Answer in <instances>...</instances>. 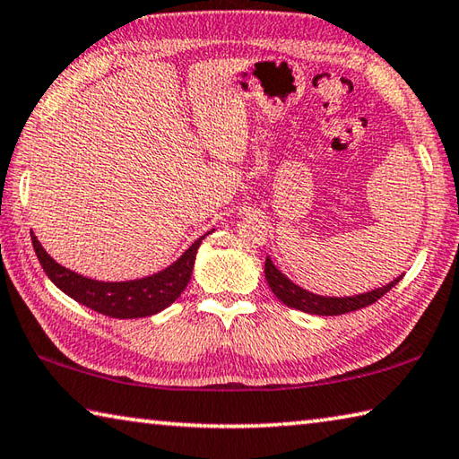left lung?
<instances>
[{"mask_svg": "<svg viewBox=\"0 0 459 459\" xmlns=\"http://www.w3.org/2000/svg\"><path fill=\"white\" fill-rule=\"evenodd\" d=\"M265 277L267 283L279 299L283 301L285 306L299 309V312H307V314H316V316H340V314H348V312H356V309H362L370 304H375L385 293H388L397 285L403 275L394 279L380 290H372L368 293L362 295H354V298H322V295L309 293L306 290H301L295 283H291L281 271H279L271 259L267 257L265 261Z\"/></svg>", "mask_w": 459, "mask_h": 459, "instance_id": "1", "label": "left lung"}]
</instances>
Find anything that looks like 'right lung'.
Returning <instances> with one entry per match:
<instances>
[{
	"label": "right lung",
	"mask_w": 459,
	"mask_h": 459,
	"mask_svg": "<svg viewBox=\"0 0 459 459\" xmlns=\"http://www.w3.org/2000/svg\"><path fill=\"white\" fill-rule=\"evenodd\" d=\"M202 238L204 237L194 240L192 247L174 263V265L160 271V273L145 279H137V281L103 283L95 281V279H87L74 273V271H68L58 265V263L44 251L32 232L36 257L40 261L44 273L50 277V281L56 285L58 290L71 295V298L74 301H79V304L95 309L99 314L108 317H123V320L153 316L180 298L186 285L190 283L194 259H196V251Z\"/></svg>",
	"instance_id": "right-lung-1"
}]
</instances>
